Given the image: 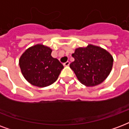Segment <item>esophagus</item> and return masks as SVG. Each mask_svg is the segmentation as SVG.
<instances>
[{"mask_svg": "<svg viewBox=\"0 0 129 129\" xmlns=\"http://www.w3.org/2000/svg\"><path fill=\"white\" fill-rule=\"evenodd\" d=\"M69 65H70V61H66V63H63V66H68Z\"/></svg>", "mask_w": 129, "mask_h": 129, "instance_id": "obj_1", "label": "esophagus"}]
</instances>
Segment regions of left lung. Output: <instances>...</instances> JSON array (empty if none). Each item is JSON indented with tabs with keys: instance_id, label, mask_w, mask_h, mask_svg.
<instances>
[{
	"instance_id": "obj_1",
	"label": "left lung",
	"mask_w": 129,
	"mask_h": 129,
	"mask_svg": "<svg viewBox=\"0 0 129 129\" xmlns=\"http://www.w3.org/2000/svg\"><path fill=\"white\" fill-rule=\"evenodd\" d=\"M74 61L70 64L77 79L84 85L93 87L105 80L112 70L113 59L103 48L88 44L75 49Z\"/></svg>"
}]
</instances>
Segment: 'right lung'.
Masks as SVG:
<instances>
[{"label": "right lung", "instance_id": "obj_1", "mask_svg": "<svg viewBox=\"0 0 129 129\" xmlns=\"http://www.w3.org/2000/svg\"><path fill=\"white\" fill-rule=\"evenodd\" d=\"M52 49L43 44L29 47L19 59L23 77L34 86L44 87L55 83L63 66L51 56Z\"/></svg>", "mask_w": 129, "mask_h": 129}]
</instances>
